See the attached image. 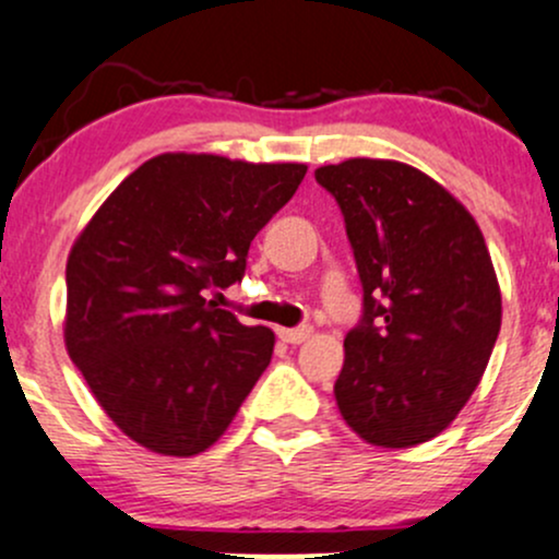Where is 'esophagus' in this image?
<instances>
[{
  "instance_id": "34e87169",
  "label": "esophagus",
  "mask_w": 559,
  "mask_h": 559,
  "mask_svg": "<svg viewBox=\"0 0 559 559\" xmlns=\"http://www.w3.org/2000/svg\"><path fill=\"white\" fill-rule=\"evenodd\" d=\"M278 336L281 342L286 344H305L307 338L312 336V329L310 325H299V329H278Z\"/></svg>"
}]
</instances>
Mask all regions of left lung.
<instances>
[{
	"label": "left lung",
	"mask_w": 559,
	"mask_h": 559,
	"mask_svg": "<svg viewBox=\"0 0 559 559\" xmlns=\"http://www.w3.org/2000/svg\"><path fill=\"white\" fill-rule=\"evenodd\" d=\"M316 181L342 207L362 281L338 413L373 447L423 444L471 400L502 325L484 234L444 186L396 159L323 165Z\"/></svg>",
	"instance_id": "left-lung-1"
}]
</instances>
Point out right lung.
<instances>
[{
	"label": "right lung",
	"mask_w": 559,
	"mask_h": 559,
	"mask_svg": "<svg viewBox=\"0 0 559 559\" xmlns=\"http://www.w3.org/2000/svg\"><path fill=\"white\" fill-rule=\"evenodd\" d=\"M305 173L168 152L133 170L81 230L66 267V346L128 439L191 457L226 433L275 336L204 297L243 278L249 243Z\"/></svg>",
	"instance_id": "right-lung-1"
}]
</instances>
